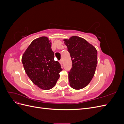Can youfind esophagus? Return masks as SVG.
<instances>
[{
	"label": "esophagus",
	"instance_id": "34e87169",
	"mask_svg": "<svg viewBox=\"0 0 124 124\" xmlns=\"http://www.w3.org/2000/svg\"><path fill=\"white\" fill-rule=\"evenodd\" d=\"M59 62H60V63H61V64L62 65V63H63V62H62V59H61V61H59Z\"/></svg>",
	"mask_w": 124,
	"mask_h": 124
}]
</instances>
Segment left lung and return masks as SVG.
I'll list each match as a JSON object with an SVG mask.
<instances>
[{
	"label": "left lung",
	"mask_w": 124,
	"mask_h": 124,
	"mask_svg": "<svg viewBox=\"0 0 124 124\" xmlns=\"http://www.w3.org/2000/svg\"><path fill=\"white\" fill-rule=\"evenodd\" d=\"M72 61V68L68 72L71 87L80 89L91 81L97 65V51L86 40L77 36L65 39Z\"/></svg>",
	"instance_id": "1"
}]
</instances>
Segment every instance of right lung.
<instances>
[{
  "instance_id": "add662e5",
  "label": "right lung",
  "mask_w": 124,
  "mask_h": 124,
  "mask_svg": "<svg viewBox=\"0 0 124 124\" xmlns=\"http://www.w3.org/2000/svg\"><path fill=\"white\" fill-rule=\"evenodd\" d=\"M51 42L46 37L33 40L22 56V62L26 74L33 84L41 89L53 88L62 70L55 61Z\"/></svg>"
}]
</instances>
